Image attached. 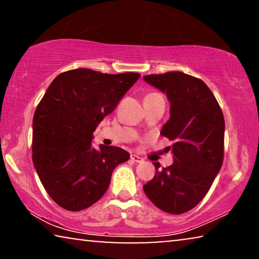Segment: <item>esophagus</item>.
<instances>
[{"instance_id":"34e87169","label":"esophagus","mask_w":259,"mask_h":259,"mask_svg":"<svg viewBox=\"0 0 259 259\" xmlns=\"http://www.w3.org/2000/svg\"><path fill=\"white\" fill-rule=\"evenodd\" d=\"M130 159L133 160V161H135V163H142V161L144 160L142 157H140V156H138V154H135V153L131 154Z\"/></svg>"}]
</instances>
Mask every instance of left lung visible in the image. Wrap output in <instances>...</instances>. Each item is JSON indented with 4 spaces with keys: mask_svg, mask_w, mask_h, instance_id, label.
<instances>
[{
    "mask_svg": "<svg viewBox=\"0 0 259 259\" xmlns=\"http://www.w3.org/2000/svg\"><path fill=\"white\" fill-rule=\"evenodd\" d=\"M151 86L166 93L169 118L160 134L173 141V164L160 168L143 186L159 209L183 214L204 198L221 169L225 151V117L202 80L183 72L145 75Z\"/></svg>",
    "mask_w": 259,
    "mask_h": 259,
    "instance_id": "1",
    "label": "left lung"
}]
</instances>
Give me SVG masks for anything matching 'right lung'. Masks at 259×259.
I'll use <instances>...</instances> for the list:
<instances>
[{
  "label": "right lung",
  "instance_id": "obj_1",
  "mask_svg": "<svg viewBox=\"0 0 259 259\" xmlns=\"http://www.w3.org/2000/svg\"><path fill=\"white\" fill-rule=\"evenodd\" d=\"M140 73L108 74L90 68L64 72L50 84L32 121V161L48 194L71 211L102 198L111 173L130 154L92 146L93 133L113 113Z\"/></svg>",
  "mask_w": 259,
  "mask_h": 259
}]
</instances>
